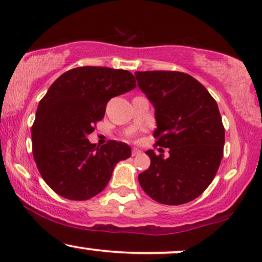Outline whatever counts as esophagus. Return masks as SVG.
<instances>
[{"label": "esophagus", "mask_w": 262, "mask_h": 262, "mask_svg": "<svg viewBox=\"0 0 262 262\" xmlns=\"http://www.w3.org/2000/svg\"><path fill=\"white\" fill-rule=\"evenodd\" d=\"M140 154H141V151L139 149H135L134 147V149L132 150V156H138V155H140Z\"/></svg>", "instance_id": "1"}]
</instances>
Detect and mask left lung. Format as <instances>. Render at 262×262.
I'll return each instance as SVG.
<instances>
[{
  "mask_svg": "<svg viewBox=\"0 0 262 262\" xmlns=\"http://www.w3.org/2000/svg\"><path fill=\"white\" fill-rule=\"evenodd\" d=\"M134 75L155 108L156 144L169 149L168 159L146 151L151 165L138 177L141 188L157 203H189L209 187L221 163L225 128L219 106L187 73L146 71Z\"/></svg>",
  "mask_w": 262,
  "mask_h": 262,
  "instance_id": "8db88e82",
  "label": "left lung"
}]
</instances>
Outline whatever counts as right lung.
I'll return each instance as SVG.
<instances>
[{"label":"right lung","instance_id":"right-lung-1","mask_svg":"<svg viewBox=\"0 0 262 262\" xmlns=\"http://www.w3.org/2000/svg\"><path fill=\"white\" fill-rule=\"evenodd\" d=\"M135 86L130 72L90 66L66 72L50 86L37 107L31 141L37 169L55 193L90 199L106 188L115 166L130 157L125 143L110 140L99 147L86 137L103 118L107 102Z\"/></svg>","mask_w":262,"mask_h":262}]
</instances>
